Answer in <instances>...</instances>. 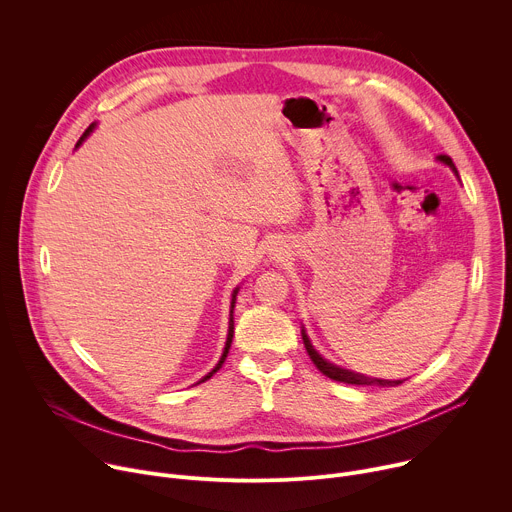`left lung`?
I'll use <instances>...</instances> for the list:
<instances>
[{"label":"left lung","instance_id":"left-lung-1","mask_svg":"<svg viewBox=\"0 0 512 512\" xmlns=\"http://www.w3.org/2000/svg\"><path fill=\"white\" fill-rule=\"evenodd\" d=\"M440 160H442L444 164H448V166L456 172V176H458V170H456V166H454V162H452L450 156H440ZM302 338H304V346H306V350H308L312 362L318 367V371H320L322 375L330 377L332 381L348 383V385H377V387H397V385L403 383V381H387V379L364 377V375H360V373H354V371H346V369H342V367H336V364H332V362H328L326 358H322V354L312 346V342H310L306 330H302Z\"/></svg>","mask_w":512,"mask_h":512}]
</instances>
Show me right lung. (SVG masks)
Listing matches in <instances>:
<instances>
[{
	"mask_svg": "<svg viewBox=\"0 0 512 512\" xmlns=\"http://www.w3.org/2000/svg\"><path fill=\"white\" fill-rule=\"evenodd\" d=\"M95 129V123H91L89 125V129L83 133V137L77 141V148H79V145L85 141V137L91 133ZM237 294H239V287H235L233 289V300H231V314H229V334H227V344H225V350H223V356H221V360H218V364H216V367L206 375V377H202L198 383H204L206 379H210L218 369H221L223 367V362H225V358H227V354H229V348H231V342H233V334H235V320H233V308H235V300H237Z\"/></svg>",
	"mask_w": 512,
	"mask_h": 512,
	"instance_id": "1",
	"label": "right lung"
}]
</instances>
